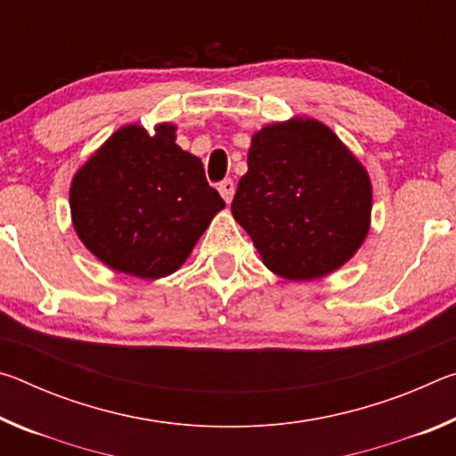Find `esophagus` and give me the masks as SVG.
Instances as JSON below:
<instances>
[{
    "mask_svg": "<svg viewBox=\"0 0 456 456\" xmlns=\"http://www.w3.org/2000/svg\"><path fill=\"white\" fill-rule=\"evenodd\" d=\"M219 192L221 197L225 199V203H231V199H233V192H235V183L231 179H225L219 183Z\"/></svg>",
    "mask_w": 456,
    "mask_h": 456,
    "instance_id": "esophagus-1",
    "label": "esophagus"
}]
</instances>
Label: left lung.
Listing matches in <instances>:
<instances>
[{"label": "left lung", "mask_w": 456, "mask_h": 456, "mask_svg": "<svg viewBox=\"0 0 456 456\" xmlns=\"http://www.w3.org/2000/svg\"><path fill=\"white\" fill-rule=\"evenodd\" d=\"M231 213L264 264L293 281L342 267L366 239L372 187L352 152L318 120L293 118L251 138Z\"/></svg>", "instance_id": "obj_1"}]
</instances>
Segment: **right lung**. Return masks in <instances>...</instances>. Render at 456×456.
<instances>
[{"instance_id": "obj_1", "label": "right lung", "mask_w": 456, "mask_h": 456, "mask_svg": "<svg viewBox=\"0 0 456 456\" xmlns=\"http://www.w3.org/2000/svg\"><path fill=\"white\" fill-rule=\"evenodd\" d=\"M225 200L207 183L203 163L175 144V126H125L76 173L74 229L117 272L159 280L189 257Z\"/></svg>"}]
</instances>
